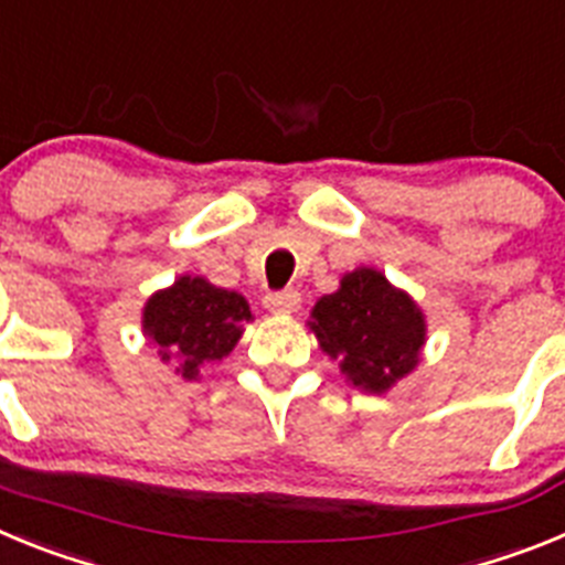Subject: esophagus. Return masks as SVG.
<instances>
[{
	"mask_svg": "<svg viewBox=\"0 0 565 565\" xmlns=\"http://www.w3.org/2000/svg\"><path fill=\"white\" fill-rule=\"evenodd\" d=\"M299 302H302V297H299L297 288H282V291H268L266 294L268 311H279V313L297 311Z\"/></svg>",
	"mask_w": 565,
	"mask_h": 565,
	"instance_id": "obj_1",
	"label": "esophagus"
}]
</instances>
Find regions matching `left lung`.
Listing matches in <instances>:
<instances>
[{
  "label": "left lung",
  "mask_w": 565,
  "mask_h": 565,
  "mask_svg": "<svg viewBox=\"0 0 565 565\" xmlns=\"http://www.w3.org/2000/svg\"><path fill=\"white\" fill-rule=\"evenodd\" d=\"M311 328L322 351L342 359L344 376L371 393L411 373L424 344L416 302L373 268L348 274L337 294L319 299Z\"/></svg>",
  "instance_id": "8db88e82"
}]
</instances>
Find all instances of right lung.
<instances>
[{
    "instance_id": "1",
    "label": "right lung",
    "mask_w": 565,
    "mask_h": 565,
    "mask_svg": "<svg viewBox=\"0 0 565 565\" xmlns=\"http://www.w3.org/2000/svg\"><path fill=\"white\" fill-rule=\"evenodd\" d=\"M252 311L239 294L214 288L201 277H181L149 299L143 331L158 344L163 362H172L192 382L201 367L232 351Z\"/></svg>"
}]
</instances>
